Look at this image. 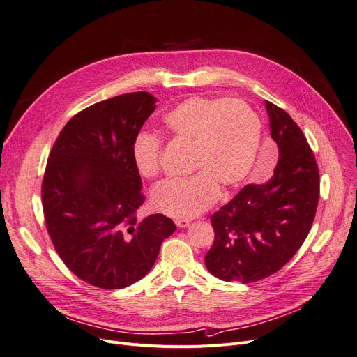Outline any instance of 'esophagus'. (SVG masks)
<instances>
[{"instance_id": "34e87169", "label": "esophagus", "mask_w": 357, "mask_h": 357, "mask_svg": "<svg viewBox=\"0 0 357 357\" xmlns=\"http://www.w3.org/2000/svg\"><path fill=\"white\" fill-rule=\"evenodd\" d=\"M190 220L188 218H176L175 220V224H176V226L179 227V229H185V227H188L190 226Z\"/></svg>"}]
</instances>
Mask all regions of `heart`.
I'll return each instance as SVG.
<instances>
[{"label": "heart", "mask_w": 357, "mask_h": 357, "mask_svg": "<svg viewBox=\"0 0 357 357\" xmlns=\"http://www.w3.org/2000/svg\"><path fill=\"white\" fill-rule=\"evenodd\" d=\"M176 140L191 146L188 178L159 183L152 192L153 208L174 218H192L213 207L222 190L230 195L250 175L261 139V123L255 109L240 100L192 97L163 119ZM162 140L140 133L131 144L137 172L152 179L160 172Z\"/></svg>", "instance_id": "heart-1"}]
</instances>
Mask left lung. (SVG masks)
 Wrapping results in <instances>:
<instances>
[{
	"label": "left lung",
	"mask_w": 357,
	"mask_h": 357,
	"mask_svg": "<svg viewBox=\"0 0 357 357\" xmlns=\"http://www.w3.org/2000/svg\"><path fill=\"white\" fill-rule=\"evenodd\" d=\"M279 159L273 176L246 185L211 215L214 245L205 255L211 275L250 284L278 272L303 246L315 217L320 175L315 158L288 112L265 101Z\"/></svg>",
	"instance_id": "left-lung-1"
}]
</instances>
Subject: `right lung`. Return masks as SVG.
I'll return each instance as SVG.
<instances>
[{"instance_id":"add662e5","label":"right lung","mask_w":357,"mask_h":357,"mask_svg":"<svg viewBox=\"0 0 357 357\" xmlns=\"http://www.w3.org/2000/svg\"><path fill=\"white\" fill-rule=\"evenodd\" d=\"M156 101L142 91L93 104L68 121L50 152L42 185L46 227L63 264L93 287L137 282L176 230L163 214L136 217L144 197L131 144Z\"/></svg>"}]
</instances>
